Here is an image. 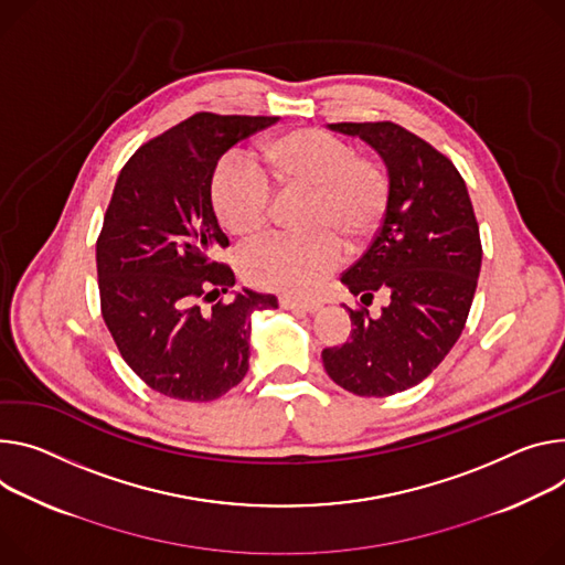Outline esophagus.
<instances>
[{"label": "esophagus", "mask_w": 565, "mask_h": 565, "mask_svg": "<svg viewBox=\"0 0 565 565\" xmlns=\"http://www.w3.org/2000/svg\"><path fill=\"white\" fill-rule=\"evenodd\" d=\"M281 309L286 311H303V313H316L322 309L320 299H292V297H281L279 299Z\"/></svg>", "instance_id": "34e87169"}]
</instances>
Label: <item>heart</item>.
<instances>
[{
    "label": "heart",
    "mask_w": 565,
    "mask_h": 565,
    "mask_svg": "<svg viewBox=\"0 0 565 565\" xmlns=\"http://www.w3.org/2000/svg\"><path fill=\"white\" fill-rule=\"evenodd\" d=\"M259 167L225 158L212 178V204L221 225L236 238L262 234L270 218L273 189L309 191L299 236L270 238L247 249L243 275L259 288L299 295L313 290L335 270L342 243H367L390 204L387 171L372 158L355 156L340 137L297 128L268 139Z\"/></svg>",
    "instance_id": "heart-1"
}]
</instances>
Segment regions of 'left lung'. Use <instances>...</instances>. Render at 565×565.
Masks as SVG:
<instances>
[{
  "label": "left lung",
  "mask_w": 565,
  "mask_h": 565,
  "mask_svg": "<svg viewBox=\"0 0 565 565\" xmlns=\"http://www.w3.org/2000/svg\"><path fill=\"white\" fill-rule=\"evenodd\" d=\"M361 137L385 162L390 204L367 252L340 281L379 318L344 306L351 333L322 351L327 374L351 394L390 396L419 385L467 324L482 266L480 230L465 180L428 141L392 124H329Z\"/></svg>",
  "instance_id": "left-lung-1"
}]
</instances>
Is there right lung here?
Returning <instances> with one entry per match:
<instances>
[{
  "mask_svg": "<svg viewBox=\"0 0 565 565\" xmlns=\"http://www.w3.org/2000/svg\"><path fill=\"white\" fill-rule=\"evenodd\" d=\"M277 119L193 115L137 148L119 173L96 243L100 311L130 370L164 396L214 401L236 387L252 316L279 306L249 288L200 303L234 286L214 262L230 245L210 193L216 164Z\"/></svg>",
  "mask_w": 565,
  "mask_h": 565,
  "instance_id": "1",
  "label": "right lung"
}]
</instances>
